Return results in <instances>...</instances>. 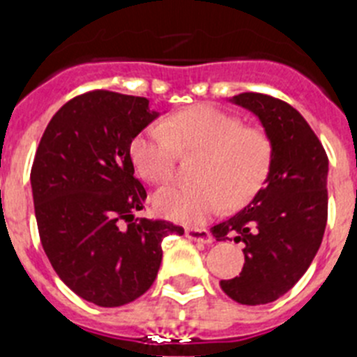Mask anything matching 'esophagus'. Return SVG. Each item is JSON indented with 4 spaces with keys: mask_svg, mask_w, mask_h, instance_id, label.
I'll return each instance as SVG.
<instances>
[{
    "mask_svg": "<svg viewBox=\"0 0 357 357\" xmlns=\"http://www.w3.org/2000/svg\"><path fill=\"white\" fill-rule=\"evenodd\" d=\"M185 238L191 239V241L206 243V245L213 243V234L206 229H188L185 230Z\"/></svg>",
    "mask_w": 357,
    "mask_h": 357,
    "instance_id": "obj_1",
    "label": "esophagus"
}]
</instances>
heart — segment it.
<instances>
[{
  "label": "heart",
  "mask_w": 357,
  "mask_h": 357,
  "mask_svg": "<svg viewBox=\"0 0 357 357\" xmlns=\"http://www.w3.org/2000/svg\"><path fill=\"white\" fill-rule=\"evenodd\" d=\"M178 153H200L195 162L197 184L169 185L153 195L162 218L198 225L227 207H241L266 182L273 162V143L263 128L245 127L243 119L213 105H195L168 116L135 135L130 157L151 184L173 176Z\"/></svg>",
  "instance_id": "heart-1"
}]
</instances>
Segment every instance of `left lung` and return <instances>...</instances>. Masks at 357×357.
I'll return each instance as SVG.
<instances>
[{
    "instance_id": "8db88e82",
    "label": "left lung",
    "mask_w": 357,
    "mask_h": 357,
    "mask_svg": "<svg viewBox=\"0 0 357 357\" xmlns=\"http://www.w3.org/2000/svg\"><path fill=\"white\" fill-rule=\"evenodd\" d=\"M229 102L259 119L273 143V162L250 204L211 229L216 241L245 243L241 273L220 286L239 304H268L298 282L320 248L329 159L307 121L286 102L259 93H241Z\"/></svg>"
}]
</instances>
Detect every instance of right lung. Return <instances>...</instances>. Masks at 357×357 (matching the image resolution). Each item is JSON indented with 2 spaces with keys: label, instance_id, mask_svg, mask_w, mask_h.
<instances>
[{
  "label": "right lung",
  "instance_id": "add662e5",
  "mask_svg": "<svg viewBox=\"0 0 357 357\" xmlns=\"http://www.w3.org/2000/svg\"><path fill=\"white\" fill-rule=\"evenodd\" d=\"M159 116L146 98L93 91L56 110L37 148L30 185L43 248L62 282L100 307L146 293L162 239L184 234L135 218L146 189L134 175L130 143Z\"/></svg>",
  "mask_w": 357,
  "mask_h": 357
}]
</instances>
